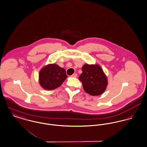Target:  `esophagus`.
I'll return each mask as SVG.
<instances>
[{
	"instance_id": "esophagus-1",
	"label": "esophagus",
	"mask_w": 147,
	"mask_h": 147,
	"mask_svg": "<svg viewBox=\"0 0 147 147\" xmlns=\"http://www.w3.org/2000/svg\"><path fill=\"white\" fill-rule=\"evenodd\" d=\"M71 77H77V73H74V74H73L72 76H71Z\"/></svg>"
}]
</instances>
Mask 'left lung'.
Returning <instances> with one entry per match:
<instances>
[{
	"instance_id": "1",
	"label": "left lung",
	"mask_w": 147,
	"mask_h": 147,
	"mask_svg": "<svg viewBox=\"0 0 147 147\" xmlns=\"http://www.w3.org/2000/svg\"><path fill=\"white\" fill-rule=\"evenodd\" d=\"M79 79L82 82L83 90L92 96H98L106 90L107 79L101 67L98 64H84Z\"/></svg>"
}]
</instances>
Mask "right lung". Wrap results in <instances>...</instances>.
Instances as JSON below:
<instances>
[{"label":"right lung","instance_id":"1","mask_svg":"<svg viewBox=\"0 0 147 147\" xmlns=\"http://www.w3.org/2000/svg\"><path fill=\"white\" fill-rule=\"evenodd\" d=\"M67 78L65 69L55 64L46 65L39 73L40 84L47 90H53L60 87Z\"/></svg>","mask_w":147,"mask_h":147}]
</instances>
